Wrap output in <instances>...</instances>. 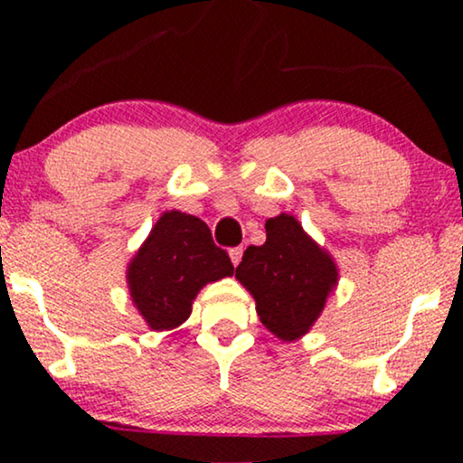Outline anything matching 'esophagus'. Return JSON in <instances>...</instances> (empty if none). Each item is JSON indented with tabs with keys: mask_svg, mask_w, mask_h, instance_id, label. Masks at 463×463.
Wrapping results in <instances>:
<instances>
[{
	"mask_svg": "<svg viewBox=\"0 0 463 463\" xmlns=\"http://www.w3.org/2000/svg\"><path fill=\"white\" fill-rule=\"evenodd\" d=\"M231 261H232V265H239L241 263V257H243V248L239 246V248H231Z\"/></svg>",
	"mask_w": 463,
	"mask_h": 463,
	"instance_id": "34e87169",
	"label": "esophagus"
}]
</instances>
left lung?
I'll use <instances>...</instances> for the list:
<instances>
[{
  "mask_svg": "<svg viewBox=\"0 0 463 463\" xmlns=\"http://www.w3.org/2000/svg\"><path fill=\"white\" fill-rule=\"evenodd\" d=\"M263 246H248L235 276L257 302L259 320L283 342L313 326L337 285V265L302 231L294 215L265 222Z\"/></svg>",
  "mask_w": 463,
  "mask_h": 463,
  "instance_id": "obj_1",
  "label": "left lung"
}]
</instances>
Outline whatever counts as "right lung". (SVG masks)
Here are the masks:
<instances>
[{
	"instance_id": "add662e5",
	"label": "right lung",
	"mask_w": 463,
	"mask_h": 463,
	"mask_svg": "<svg viewBox=\"0 0 463 463\" xmlns=\"http://www.w3.org/2000/svg\"><path fill=\"white\" fill-rule=\"evenodd\" d=\"M226 250L217 248L209 226L195 215L165 211L128 263V289L152 331H172L191 316L206 283L232 276Z\"/></svg>"
}]
</instances>
